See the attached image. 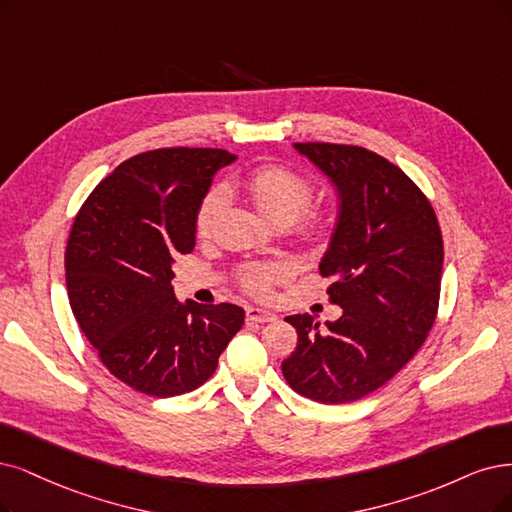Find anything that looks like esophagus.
Segmentation results:
<instances>
[{
    "label": "esophagus",
    "mask_w": 512,
    "mask_h": 512,
    "mask_svg": "<svg viewBox=\"0 0 512 512\" xmlns=\"http://www.w3.org/2000/svg\"><path fill=\"white\" fill-rule=\"evenodd\" d=\"M246 320H249V323H272V320H276V316L268 310L249 306L246 308Z\"/></svg>",
    "instance_id": "obj_1"
}]
</instances>
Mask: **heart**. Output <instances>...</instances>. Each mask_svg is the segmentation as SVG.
<instances>
[{
	"mask_svg": "<svg viewBox=\"0 0 512 512\" xmlns=\"http://www.w3.org/2000/svg\"><path fill=\"white\" fill-rule=\"evenodd\" d=\"M244 192L251 196L263 217L276 225L297 223V234L306 242L325 244L335 230V215L329 208H308L314 198V183L308 175L287 164H266L242 179ZM223 204V192L211 187L196 208V232L208 230ZM282 270L274 263H246L236 272L238 285L251 295H266Z\"/></svg>",
	"mask_w": 512,
	"mask_h": 512,
	"instance_id": "b5f03b06",
	"label": "heart"
}]
</instances>
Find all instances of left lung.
I'll return each instance as SVG.
<instances>
[{
    "label": "left lung",
    "mask_w": 512,
    "mask_h": 512,
    "mask_svg": "<svg viewBox=\"0 0 512 512\" xmlns=\"http://www.w3.org/2000/svg\"><path fill=\"white\" fill-rule=\"evenodd\" d=\"M339 189V219L320 276L344 314L318 329L289 316L297 348L282 361L287 384L306 399L342 405L399 373L426 342L439 310L443 236L430 200L375 151L344 143H295Z\"/></svg>",
    "instance_id": "left-lung-1"
}]
</instances>
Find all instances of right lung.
Segmentation results:
<instances>
[{"label":"right lung","mask_w":512,"mask_h":512,"mask_svg":"<svg viewBox=\"0 0 512 512\" xmlns=\"http://www.w3.org/2000/svg\"><path fill=\"white\" fill-rule=\"evenodd\" d=\"M234 154L162 147L132 156L84 200L65 251L69 304L99 361L149 396L202 386L244 325L234 304H179L173 261L194 251L196 208Z\"/></svg>","instance_id":"add662e5"}]
</instances>
